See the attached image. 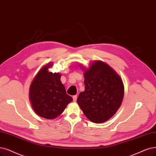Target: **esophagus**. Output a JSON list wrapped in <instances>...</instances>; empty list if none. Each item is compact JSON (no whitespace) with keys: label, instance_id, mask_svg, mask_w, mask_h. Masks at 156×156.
I'll return each mask as SVG.
<instances>
[{"label":"esophagus","instance_id":"esophagus-1","mask_svg":"<svg viewBox=\"0 0 156 156\" xmlns=\"http://www.w3.org/2000/svg\"><path fill=\"white\" fill-rule=\"evenodd\" d=\"M73 101H76V100H77V96H76V95H74V96H73Z\"/></svg>","mask_w":156,"mask_h":156}]
</instances>
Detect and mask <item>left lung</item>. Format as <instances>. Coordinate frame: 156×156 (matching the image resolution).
<instances>
[{
	"instance_id": "left-lung-1",
	"label": "left lung",
	"mask_w": 156,
	"mask_h": 156,
	"mask_svg": "<svg viewBox=\"0 0 156 156\" xmlns=\"http://www.w3.org/2000/svg\"><path fill=\"white\" fill-rule=\"evenodd\" d=\"M85 90L77 103L91 122L102 123L118 110L124 95L122 79L106 63L96 61L84 73Z\"/></svg>"
}]
</instances>
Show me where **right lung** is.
Instances as JSON below:
<instances>
[{
  "mask_svg": "<svg viewBox=\"0 0 156 156\" xmlns=\"http://www.w3.org/2000/svg\"><path fill=\"white\" fill-rule=\"evenodd\" d=\"M51 66V63H48L40 69L30 89L33 110L39 116L46 119L58 116L68 103L73 101L71 96L66 94L65 87L60 81L61 75L48 72Z\"/></svg>",
  "mask_w": 156,
  "mask_h": 156,
  "instance_id": "obj_1",
  "label": "right lung"
}]
</instances>
